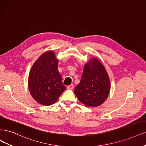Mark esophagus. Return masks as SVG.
<instances>
[{
    "instance_id": "1",
    "label": "esophagus",
    "mask_w": 146,
    "mask_h": 146,
    "mask_svg": "<svg viewBox=\"0 0 146 146\" xmlns=\"http://www.w3.org/2000/svg\"><path fill=\"white\" fill-rule=\"evenodd\" d=\"M73 88H74V85L73 84H71V85L67 86V88L69 89V90H72Z\"/></svg>"
}]
</instances>
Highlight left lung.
<instances>
[{
    "label": "left lung",
    "instance_id": "left-lung-1",
    "mask_svg": "<svg viewBox=\"0 0 146 146\" xmlns=\"http://www.w3.org/2000/svg\"><path fill=\"white\" fill-rule=\"evenodd\" d=\"M110 88V80L105 67L98 58H94L85 64L74 93L86 106L97 107L106 100Z\"/></svg>",
    "mask_w": 146,
    "mask_h": 146
}]
</instances>
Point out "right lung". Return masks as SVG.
<instances>
[{"label":"right lung","mask_w":146,"mask_h":146,"mask_svg":"<svg viewBox=\"0 0 146 146\" xmlns=\"http://www.w3.org/2000/svg\"><path fill=\"white\" fill-rule=\"evenodd\" d=\"M58 59L53 51H47L37 59L29 75L28 87L35 101L48 106L55 103L66 90L58 69Z\"/></svg>","instance_id":"1"}]
</instances>
